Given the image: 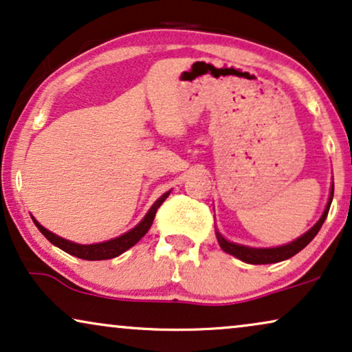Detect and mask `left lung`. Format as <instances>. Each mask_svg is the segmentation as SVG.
<instances>
[{
	"label": "left lung",
	"instance_id": "obj_1",
	"mask_svg": "<svg viewBox=\"0 0 352 352\" xmlns=\"http://www.w3.org/2000/svg\"><path fill=\"white\" fill-rule=\"evenodd\" d=\"M333 190H335V184L331 182V189H330V197H328L327 207L323 210L320 220H318L316 225L310 228L309 231H305L302 236H299L298 239L291 241L289 244L285 245H278V248H249V245H243L237 243H231L228 241L226 237L221 236L220 231L217 232V239L220 248L225 250L226 254L232 255V257L243 260L245 263H252V265H267V263H276V262H283V260L291 258L293 255L300 252L305 245H307L314 237L317 236V232L320 231V228L323 225V221L327 220L328 210H330L331 200H333Z\"/></svg>",
	"mask_w": 352,
	"mask_h": 352
}]
</instances>
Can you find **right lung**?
I'll use <instances>...</instances> for the list:
<instances>
[{
  "label": "right lung",
  "mask_w": 352,
  "mask_h": 352,
  "mask_svg": "<svg viewBox=\"0 0 352 352\" xmlns=\"http://www.w3.org/2000/svg\"><path fill=\"white\" fill-rule=\"evenodd\" d=\"M170 194H171V190H168V192L163 194L162 197H158L157 200H155V204L150 207L147 215L140 220V223H137L132 230L124 232V234L115 237V239L104 241V243H97V244L72 243V241H67V239H65V237H61V236L54 234V232H52V231H48L47 228H43L42 225H40V223L36 221L34 217H32V220H34L35 226L38 228L40 232L47 237L50 243H52L53 245H56V248H59L61 250H65V252L74 255V257L84 258V260H108V258H115V257H118V255H121L122 252H126L127 249H131L132 245H135L145 234H147L150 226H152L155 213H157L158 207L165 202L166 197Z\"/></svg>",
  "instance_id": "add662e5"
}]
</instances>
